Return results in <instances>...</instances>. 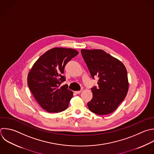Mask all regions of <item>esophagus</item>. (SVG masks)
Returning <instances> with one entry per match:
<instances>
[{
    "mask_svg": "<svg viewBox=\"0 0 154 154\" xmlns=\"http://www.w3.org/2000/svg\"><path fill=\"white\" fill-rule=\"evenodd\" d=\"M81 91H82V90H79V91H75V93H76V94H79Z\"/></svg>",
    "mask_w": 154,
    "mask_h": 154,
    "instance_id": "34e87169",
    "label": "esophagus"
}]
</instances>
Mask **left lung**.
<instances>
[{
    "label": "left lung",
    "instance_id": "obj_1",
    "mask_svg": "<svg viewBox=\"0 0 154 154\" xmlns=\"http://www.w3.org/2000/svg\"><path fill=\"white\" fill-rule=\"evenodd\" d=\"M82 56L93 79L97 76L98 87L91 88L89 109L98 115L112 112L124 100L129 87L128 74L123 64L100 49H81Z\"/></svg>",
    "mask_w": 154,
    "mask_h": 154
}]
</instances>
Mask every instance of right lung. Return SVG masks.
I'll return each mask as SVG.
<instances>
[{
  "mask_svg": "<svg viewBox=\"0 0 154 154\" xmlns=\"http://www.w3.org/2000/svg\"><path fill=\"white\" fill-rule=\"evenodd\" d=\"M73 49L53 48L43 54L34 63L28 76V85L40 105L49 112L66 110L73 92L63 76L66 64L78 54Z\"/></svg>",
  "mask_w": 154,
  "mask_h": 154,
  "instance_id": "add662e5",
  "label": "right lung"
}]
</instances>
